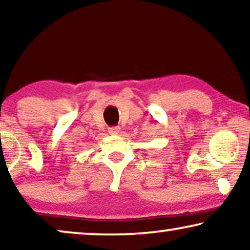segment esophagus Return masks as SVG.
<instances>
[{
	"mask_svg": "<svg viewBox=\"0 0 250 250\" xmlns=\"http://www.w3.org/2000/svg\"><path fill=\"white\" fill-rule=\"evenodd\" d=\"M109 133H110L111 135H118L119 133H121V127H119V126H114V127H110L109 128Z\"/></svg>",
	"mask_w": 250,
	"mask_h": 250,
	"instance_id": "obj_1",
	"label": "esophagus"
}]
</instances>
